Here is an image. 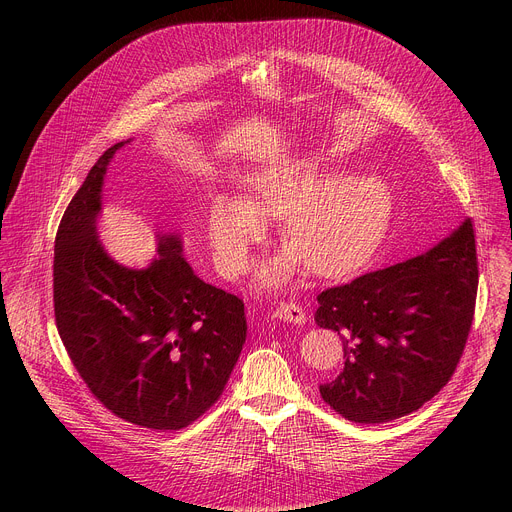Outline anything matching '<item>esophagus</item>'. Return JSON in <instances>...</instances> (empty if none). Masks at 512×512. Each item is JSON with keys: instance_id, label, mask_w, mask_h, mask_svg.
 Wrapping results in <instances>:
<instances>
[{"instance_id": "obj_1", "label": "esophagus", "mask_w": 512, "mask_h": 512, "mask_svg": "<svg viewBox=\"0 0 512 512\" xmlns=\"http://www.w3.org/2000/svg\"><path fill=\"white\" fill-rule=\"evenodd\" d=\"M275 316L279 320H285L289 324H304L306 322V312L298 302H279L275 308Z\"/></svg>"}]
</instances>
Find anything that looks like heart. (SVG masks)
<instances>
[{
	"label": "heart",
	"instance_id": "b5f03b06",
	"mask_svg": "<svg viewBox=\"0 0 512 512\" xmlns=\"http://www.w3.org/2000/svg\"><path fill=\"white\" fill-rule=\"evenodd\" d=\"M393 212V194L375 174L330 180L312 162L263 168L247 178V202L212 198L206 233L214 261L227 277L249 267L251 249L267 221H281L287 249L259 271L263 285L285 281L302 263L316 275H340L367 261L379 247Z\"/></svg>",
	"mask_w": 512,
	"mask_h": 512
}]
</instances>
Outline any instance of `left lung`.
<instances>
[{
    "label": "left lung",
    "instance_id": "left-lung-1",
    "mask_svg": "<svg viewBox=\"0 0 512 512\" xmlns=\"http://www.w3.org/2000/svg\"><path fill=\"white\" fill-rule=\"evenodd\" d=\"M476 291L470 218L419 257L324 289L316 324L338 332L344 350V369L320 385L324 403L354 423L417 411L458 367Z\"/></svg>",
    "mask_w": 512,
    "mask_h": 512
}]
</instances>
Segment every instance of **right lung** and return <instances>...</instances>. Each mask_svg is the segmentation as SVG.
<instances>
[{"label": "right lung", "instance_id": "right-lung-1", "mask_svg": "<svg viewBox=\"0 0 512 512\" xmlns=\"http://www.w3.org/2000/svg\"><path fill=\"white\" fill-rule=\"evenodd\" d=\"M123 143L97 160L58 225L56 328L81 379L113 415L182 429L223 395L247 336L245 304L204 283L176 235L160 237L148 269L105 253L97 235L101 186Z\"/></svg>", "mask_w": 512, "mask_h": 512}]
</instances>
